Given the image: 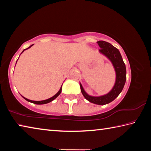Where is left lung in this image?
<instances>
[{"instance_id":"obj_1","label":"left lung","mask_w":151,"mask_h":151,"mask_svg":"<svg viewBox=\"0 0 151 151\" xmlns=\"http://www.w3.org/2000/svg\"><path fill=\"white\" fill-rule=\"evenodd\" d=\"M97 43L101 48L99 52L108 58L113 66L116 74L115 83L113 87L108 93L98 96H91L86 93L81 83L80 86L82 94L86 100L92 103L99 105H104L113 101L122 92L126 82L127 70L122 56L116 48L112 46L111 43L103 40H99Z\"/></svg>"}]
</instances>
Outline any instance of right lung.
<instances>
[{
    "mask_svg": "<svg viewBox=\"0 0 151 151\" xmlns=\"http://www.w3.org/2000/svg\"><path fill=\"white\" fill-rule=\"evenodd\" d=\"M33 45H30V47H29V48H26V49H24L23 50V51H22V52H21V54L22 52H24V51L25 50H27L28 48H30L32 47ZM16 64H17V63H16ZM61 91H62V86H61V87L60 88V90L58 91V93L56 94H55L54 96H52V97H50V98H49V99H46V100H44V101H31V100H29V99H27V98H25V97H24V96H22L23 97V98L25 99V100L26 101H27L28 102H30V103H34V104H47V103H50V102H51V101H52L53 100H55V99L57 98V97L59 95V94H60V93H61Z\"/></svg>",
    "mask_w": 151,
    "mask_h": 151,
    "instance_id": "1",
    "label": "right lung"
}]
</instances>
